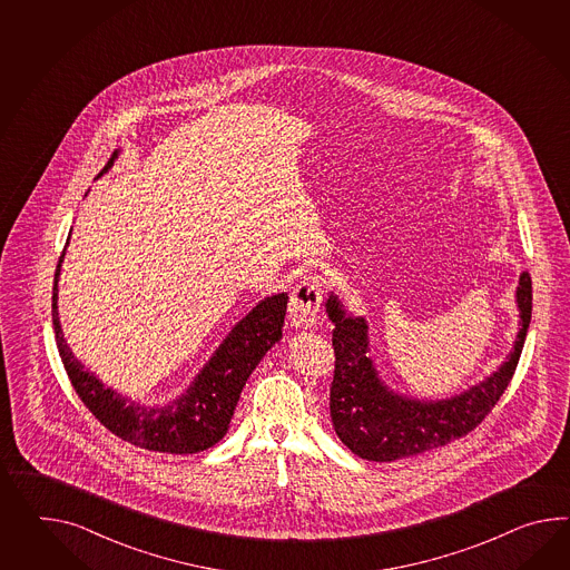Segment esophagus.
<instances>
[{"label": "esophagus", "instance_id": "esophagus-1", "mask_svg": "<svg viewBox=\"0 0 570 570\" xmlns=\"http://www.w3.org/2000/svg\"><path fill=\"white\" fill-rule=\"evenodd\" d=\"M321 303H323V288H321L320 279L306 278L296 284V288L292 291L291 296V323L294 327H313L317 323Z\"/></svg>", "mask_w": 570, "mask_h": 570}]
</instances>
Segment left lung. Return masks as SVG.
I'll use <instances>...</instances> for the list:
<instances>
[{"mask_svg":"<svg viewBox=\"0 0 570 570\" xmlns=\"http://www.w3.org/2000/svg\"><path fill=\"white\" fill-rule=\"evenodd\" d=\"M521 327L513 352L484 383L443 402H416L389 391L376 376L368 352V327L350 317L337 296H330L327 315L334 321L335 371L330 387V414L347 449L368 461L414 458L453 443L482 424L509 387L525 344L531 321V276L523 272L517 286Z\"/></svg>","mask_w":570,"mask_h":570,"instance_id":"1","label":"left lung"}]
</instances>
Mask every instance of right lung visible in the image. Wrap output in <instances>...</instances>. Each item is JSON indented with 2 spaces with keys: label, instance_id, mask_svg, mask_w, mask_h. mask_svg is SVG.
Listing matches in <instances>:
<instances>
[{
  "label": "right lung",
  "instance_id": "add662e5",
  "mask_svg": "<svg viewBox=\"0 0 570 570\" xmlns=\"http://www.w3.org/2000/svg\"><path fill=\"white\" fill-rule=\"evenodd\" d=\"M112 158L102 170L111 167ZM63 255L66 249L61 250L56 267L51 311L57 350L71 385L92 416L115 436L156 453L189 455L218 443L228 431L247 379L264 358L265 352L282 337L288 294L282 292L265 298L245 320L236 323L235 330L216 350L181 400L165 407H146L127 402L111 387H105L97 376L83 368L66 344L57 317V279Z\"/></svg>",
  "mask_w": 570,
  "mask_h": 570
}]
</instances>
